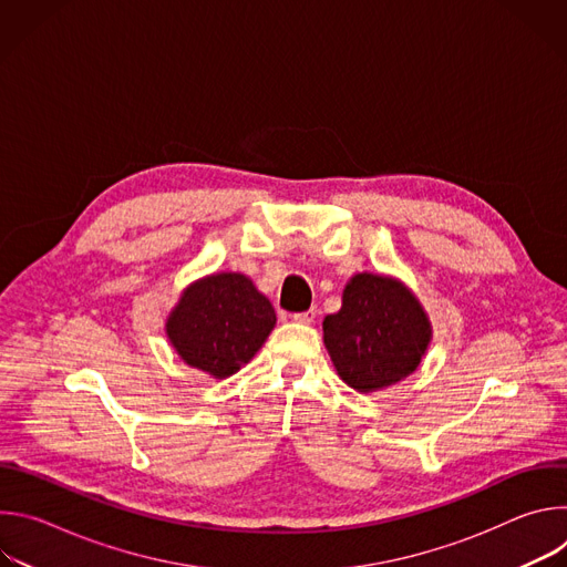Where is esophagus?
<instances>
[{
    "mask_svg": "<svg viewBox=\"0 0 567 567\" xmlns=\"http://www.w3.org/2000/svg\"><path fill=\"white\" fill-rule=\"evenodd\" d=\"M291 318H293L296 322H305V326H309V322H313V318H316V309L296 311V313H291Z\"/></svg>",
    "mask_w": 567,
    "mask_h": 567,
    "instance_id": "1",
    "label": "esophagus"
}]
</instances>
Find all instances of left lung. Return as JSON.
Masks as SVG:
<instances>
[{
    "label": "left lung",
    "instance_id": "8db88e82",
    "mask_svg": "<svg viewBox=\"0 0 567 567\" xmlns=\"http://www.w3.org/2000/svg\"><path fill=\"white\" fill-rule=\"evenodd\" d=\"M322 337L341 379L370 392L420 365L431 326L417 298L401 282L357 274L343 291V307L322 320Z\"/></svg>",
    "mask_w": 567,
    "mask_h": 567
}]
</instances>
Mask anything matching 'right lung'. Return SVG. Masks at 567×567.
<instances>
[{
	"mask_svg": "<svg viewBox=\"0 0 567 567\" xmlns=\"http://www.w3.org/2000/svg\"><path fill=\"white\" fill-rule=\"evenodd\" d=\"M276 326L271 302L241 274H215L190 285L168 318L179 357L213 377L249 363Z\"/></svg>",
	"mask_w": 567,
	"mask_h": 567,
	"instance_id": "obj_1",
	"label": "right lung"
}]
</instances>
